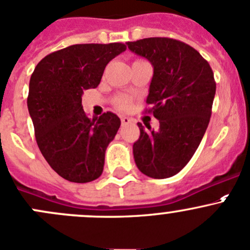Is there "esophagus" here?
<instances>
[{
  "label": "esophagus",
  "mask_w": 250,
  "mask_h": 250,
  "mask_svg": "<svg viewBox=\"0 0 250 250\" xmlns=\"http://www.w3.org/2000/svg\"><path fill=\"white\" fill-rule=\"evenodd\" d=\"M121 122H122V125H129V123H132V122H133V118H129V117H122V118H121Z\"/></svg>",
  "instance_id": "esophagus-1"
}]
</instances>
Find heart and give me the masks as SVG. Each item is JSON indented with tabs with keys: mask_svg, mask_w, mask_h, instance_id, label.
Masks as SVG:
<instances>
[{
	"mask_svg": "<svg viewBox=\"0 0 250 250\" xmlns=\"http://www.w3.org/2000/svg\"><path fill=\"white\" fill-rule=\"evenodd\" d=\"M132 99L127 95H118L115 98V105L117 106L120 110L128 111L130 107H132Z\"/></svg>",
	"mask_w": 250,
	"mask_h": 250,
	"instance_id": "b5f03b06",
	"label": "heart"
}]
</instances>
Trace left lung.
I'll list each match as a JSON object with an SVG mask.
<instances>
[{
	"label": "left lung",
	"mask_w": 250,
	"mask_h": 250,
	"mask_svg": "<svg viewBox=\"0 0 250 250\" xmlns=\"http://www.w3.org/2000/svg\"><path fill=\"white\" fill-rule=\"evenodd\" d=\"M154 67L145 113L160 122L144 130L133 144L135 165L151 178L178 173L197 151L211 116L216 83L209 62L188 43L171 38H147L127 42Z\"/></svg>",
	"instance_id": "1"
}]
</instances>
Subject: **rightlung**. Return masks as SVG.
<instances>
[{
	"instance_id": "add662e5",
	"label": "right lung",
	"mask_w": 250,
	"mask_h": 250,
	"mask_svg": "<svg viewBox=\"0 0 250 250\" xmlns=\"http://www.w3.org/2000/svg\"><path fill=\"white\" fill-rule=\"evenodd\" d=\"M125 48L122 42L72 45L45 56L31 74L28 110L36 143L67 181L88 183L103 173L105 151L121 120L112 112L89 118L82 95L100 84L108 62Z\"/></svg>"
}]
</instances>
